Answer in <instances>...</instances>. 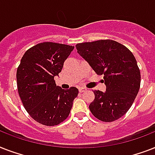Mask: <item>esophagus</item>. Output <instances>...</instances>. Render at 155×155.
I'll return each mask as SVG.
<instances>
[{
  "label": "esophagus",
  "mask_w": 155,
  "mask_h": 155,
  "mask_svg": "<svg viewBox=\"0 0 155 155\" xmlns=\"http://www.w3.org/2000/svg\"><path fill=\"white\" fill-rule=\"evenodd\" d=\"M87 88L86 87H81L79 88V91H80V92H86L87 91Z\"/></svg>",
  "instance_id": "34e87169"
}]
</instances>
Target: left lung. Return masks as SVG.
I'll list each match as a JSON object with an SVG mask.
<instances>
[{"label": "left lung", "mask_w": 155, "mask_h": 155, "mask_svg": "<svg viewBox=\"0 0 155 155\" xmlns=\"http://www.w3.org/2000/svg\"><path fill=\"white\" fill-rule=\"evenodd\" d=\"M77 52L97 75H104L106 92L95 90L89 109L95 117L111 122L124 116L139 91L141 74L133 53L110 39L78 43Z\"/></svg>", "instance_id": "1"}]
</instances>
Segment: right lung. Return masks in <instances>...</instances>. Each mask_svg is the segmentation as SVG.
<instances>
[{
	"instance_id": "1",
	"label": "right lung",
	"mask_w": 155,
	"mask_h": 155,
	"mask_svg": "<svg viewBox=\"0 0 155 155\" xmlns=\"http://www.w3.org/2000/svg\"><path fill=\"white\" fill-rule=\"evenodd\" d=\"M74 47L41 42L27 50L17 70L18 91L23 106L37 122L54 126L63 122L72 108L79 91L56 86L58 75Z\"/></svg>"
}]
</instances>
